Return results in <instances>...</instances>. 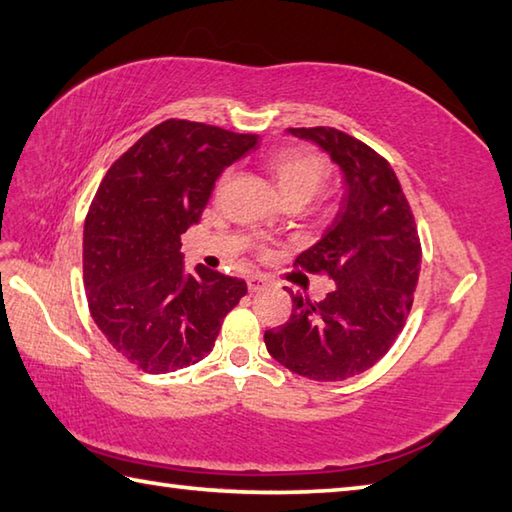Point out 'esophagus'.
Listing matches in <instances>:
<instances>
[{"instance_id": "obj_1", "label": "esophagus", "mask_w": 512, "mask_h": 512, "mask_svg": "<svg viewBox=\"0 0 512 512\" xmlns=\"http://www.w3.org/2000/svg\"><path fill=\"white\" fill-rule=\"evenodd\" d=\"M268 286V279L262 275L248 277V292H262Z\"/></svg>"}]
</instances>
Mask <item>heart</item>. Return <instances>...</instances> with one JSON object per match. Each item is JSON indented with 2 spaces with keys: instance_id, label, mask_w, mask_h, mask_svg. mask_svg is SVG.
<instances>
[{
  "instance_id": "obj_1",
  "label": "heart",
  "mask_w": 512,
  "mask_h": 512,
  "mask_svg": "<svg viewBox=\"0 0 512 512\" xmlns=\"http://www.w3.org/2000/svg\"><path fill=\"white\" fill-rule=\"evenodd\" d=\"M264 167L273 178L275 187L284 202H308L317 195L330 180V162L321 151L310 147H281L270 151L264 158ZM226 176L220 178L217 187H222Z\"/></svg>"
}]
</instances>
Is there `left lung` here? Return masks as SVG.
I'll return each mask as SVG.
<instances>
[{
	"instance_id": "8db88e82",
	"label": "left lung",
	"mask_w": 512,
	"mask_h": 512,
	"mask_svg": "<svg viewBox=\"0 0 512 512\" xmlns=\"http://www.w3.org/2000/svg\"><path fill=\"white\" fill-rule=\"evenodd\" d=\"M341 167L345 198L328 231L295 259V268L328 275L323 301L292 297L290 319L266 330L270 356L312 380L365 372L396 343L413 306L422 248L407 195L389 162L334 127H290Z\"/></svg>"
}]
</instances>
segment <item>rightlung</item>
Returning a JSON list of instances; mask_svg holds the SVG:
<instances>
[{
    "label": "right lung",
    "mask_w": 512,
    "mask_h": 512,
    "mask_svg": "<svg viewBox=\"0 0 512 512\" xmlns=\"http://www.w3.org/2000/svg\"><path fill=\"white\" fill-rule=\"evenodd\" d=\"M257 147L255 134L169 118L138 138L96 189L83 228V284L94 323L147 374L211 352L246 281L195 266L180 235L198 224L215 180Z\"/></svg>",
    "instance_id": "obj_1"
}]
</instances>
